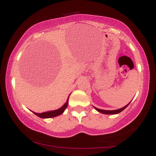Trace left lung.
I'll use <instances>...</instances> for the list:
<instances>
[{
	"label": "left lung",
	"mask_w": 156,
	"mask_h": 156,
	"mask_svg": "<svg viewBox=\"0 0 156 156\" xmlns=\"http://www.w3.org/2000/svg\"><path fill=\"white\" fill-rule=\"evenodd\" d=\"M130 103H128V105H126L125 106L123 107V108H121L119 109H117V110H113V111H108V110H103V109H100V108H95V107H94V108L96 109L98 112L102 113V114H119V113H120L121 112H122L124 109L126 108L127 106H128V105L130 104Z\"/></svg>",
	"instance_id": "1"
}]
</instances>
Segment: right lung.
<instances>
[{
	"mask_svg": "<svg viewBox=\"0 0 156 156\" xmlns=\"http://www.w3.org/2000/svg\"><path fill=\"white\" fill-rule=\"evenodd\" d=\"M68 99H69V98H68ZM68 99H67V102H66L65 104H64L62 107H61L60 108L57 109V110L40 113V114H38V113H35V112H33V113H34V114H35L37 116H38V117H39L40 118H51V117H56V116L61 115L62 114H63L64 110L67 108V107L68 105Z\"/></svg>",
	"mask_w": 156,
	"mask_h": 156,
	"instance_id": "right-lung-1",
	"label": "right lung"
}]
</instances>
